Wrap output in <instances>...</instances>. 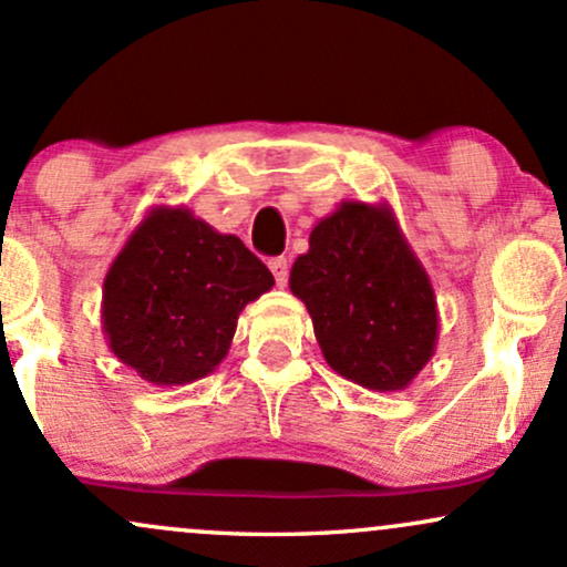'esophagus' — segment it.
<instances>
[{"mask_svg": "<svg viewBox=\"0 0 567 567\" xmlns=\"http://www.w3.org/2000/svg\"><path fill=\"white\" fill-rule=\"evenodd\" d=\"M269 269L271 275H275V282L279 288H285V285H288V261H285V258H271Z\"/></svg>", "mask_w": 567, "mask_h": 567, "instance_id": "esophagus-1", "label": "esophagus"}]
</instances>
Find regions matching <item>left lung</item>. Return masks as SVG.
I'll use <instances>...</instances> for the list:
<instances>
[{
	"mask_svg": "<svg viewBox=\"0 0 567 567\" xmlns=\"http://www.w3.org/2000/svg\"><path fill=\"white\" fill-rule=\"evenodd\" d=\"M290 290L306 303L324 362L360 386L400 392L434 357L432 279L389 205L341 202L311 229Z\"/></svg>",
	"mask_w": 567,
	"mask_h": 567,
	"instance_id": "obj_1",
	"label": "left lung"
}]
</instances>
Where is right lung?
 <instances>
[{
  "instance_id": "obj_1",
  "label": "right lung",
  "mask_w": 567,
  "mask_h": 567,
  "mask_svg": "<svg viewBox=\"0 0 567 567\" xmlns=\"http://www.w3.org/2000/svg\"><path fill=\"white\" fill-rule=\"evenodd\" d=\"M275 277L234 234L192 210L143 216L103 279L101 324L122 365L154 386H184L229 354L239 311Z\"/></svg>"
}]
</instances>
